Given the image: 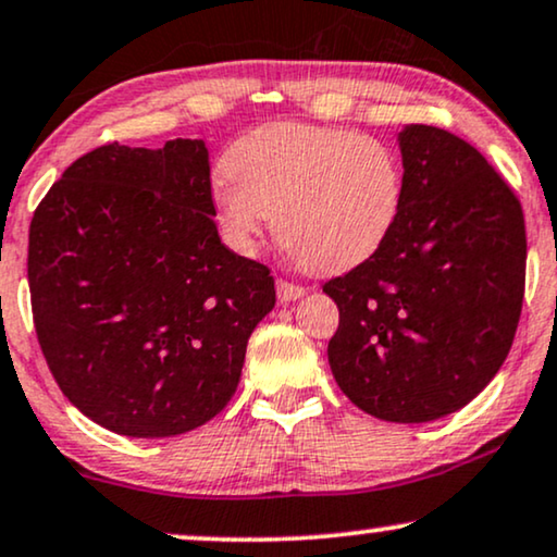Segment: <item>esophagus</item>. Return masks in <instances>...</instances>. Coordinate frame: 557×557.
Wrapping results in <instances>:
<instances>
[{
    "instance_id": "1",
    "label": "esophagus",
    "mask_w": 557,
    "mask_h": 557,
    "mask_svg": "<svg viewBox=\"0 0 557 557\" xmlns=\"http://www.w3.org/2000/svg\"><path fill=\"white\" fill-rule=\"evenodd\" d=\"M306 295V287L302 285H295L290 280H277V298L283 302H290V300H298Z\"/></svg>"
}]
</instances>
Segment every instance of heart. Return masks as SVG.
I'll list each match as a JSON object with an SVG mask.
<instances>
[{"mask_svg":"<svg viewBox=\"0 0 557 557\" xmlns=\"http://www.w3.org/2000/svg\"><path fill=\"white\" fill-rule=\"evenodd\" d=\"M213 206L226 239L251 251L267 221L306 270L344 272L387 242L405 198L397 152L380 137L274 122L247 132L226 154Z\"/></svg>","mask_w":557,"mask_h":557,"instance_id":"1","label":"heart"}]
</instances>
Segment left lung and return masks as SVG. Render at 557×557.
Instances as JSON below:
<instances>
[{
  "label": "left lung",
  "instance_id": "8db88e82",
  "mask_svg": "<svg viewBox=\"0 0 557 557\" xmlns=\"http://www.w3.org/2000/svg\"><path fill=\"white\" fill-rule=\"evenodd\" d=\"M403 211L367 262L323 285L338 306L329 364L356 407L389 422L469 405L507 359L524 300L520 198L446 129L399 132Z\"/></svg>",
  "mask_w": 557,
  "mask_h": 557
}]
</instances>
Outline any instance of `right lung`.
Returning a JSON list of instances; mask_svg holds the SVG:
<instances>
[{
    "label": "right lung",
    "mask_w": 557,
    "mask_h": 557,
    "mask_svg": "<svg viewBox=\"0 0 557 557\" xmlns=\"http://www.w3.org/2000/svg\"><path fill=\"white\" fill-rule=\"evenodd\" d=\"M213 216L203 139L96 147L35 209L37 341L69 403L111 433H188L236 392L274 277L224 247Z\"/></svg>",
    "instance_id": "obj_1"
}]
</instances>
